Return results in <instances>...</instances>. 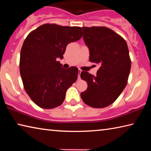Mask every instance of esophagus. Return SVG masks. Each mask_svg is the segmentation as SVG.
Listing matches in <instances>:
<instances>
[{
	"instance_id": "obj_1",
	"label": "esophagus",
	"mask_w": 151,
	"mask_h": 151,
	"mask_svg": "<svg viewBox=\"0 0 151 151\" xmlns=\"http://www.w3.org/2000/svg\"><path fill=\"white\" fill-rule=\"evenodd\" d=\"M81 72H82V70H81V69H78V79H80L81 78V76H80V75H81Z\"/></svg>"
}]
</instances>
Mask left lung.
<instances>
[{"instance_id": "obj_1", "label": "left lung", "mask_w": 151, "mask_h": 151, "mask_svg": "<svg viewBox=\"0 0 151 151\" xmlns=\"http://www.w3.org/2000/svg\"><path fill=\"white\" fill-rule=\"evenodd\" d=\"M89 60L100 65L96 75L82 71L88 87L82 100L93 108H104L116 100L126 86L131 67L128 46L121 36L104 27H83Z\"/></svg>"}]
</instances>
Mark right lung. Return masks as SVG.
<instances>
[{
    "instance_id": "obj_1",
    "label": "right lung",
    "mask_w": 151,
    "mask_h": 151,
    "mask_svg": "<svg viewBox=\"0 0 151 151\" xmlns=\"http://www.w3.org/2000/svg\"><path fill=\"white\" fill-rule=\"evenodd\" d=\"M82 28L42 24L30 32L20 51V73L27 93L42 109L62 104L67 89L76 81L75 66L65 69L62 59L68 43L82 37Z\"/></svg>"
}]
</instances>
